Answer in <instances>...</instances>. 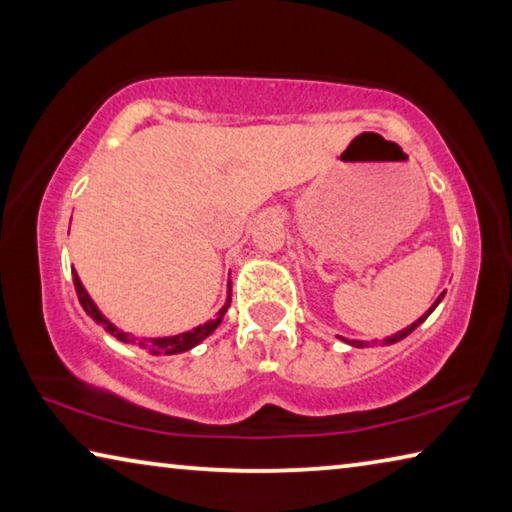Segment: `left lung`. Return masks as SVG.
Segmentation results:
<instances>
[{"label": "left lung", "mask_w": 512, "mask_h": 512, "mask_svg": "<svg viewBox=\"0 0 512 512\" xmlns=\"http://www.w3.org/2000/svg\"><path fill=\"white\" fill-rule=\"evenodd\" d=\"M445 298V293H440V296H438V300L436 302H433V305H431V309L427 311V314H424V316H420L418 320H415V323L413 325H409V327H404L402 329V332H397V334H393V336H388V339H384V341H381V345H393V343H397V341H402V339H406V336H409L411 332H413V329L415 327H418V325H422L424 323V320H427L429 318V314H431V311L433 309H436L438 307V302L440 300H443ZM345 343H350V345H354V348H368V341H348V339H343ZM372 343H377V341H372Z\"/></svg>", "instance_id": "left-lung-1"}]
</instances>
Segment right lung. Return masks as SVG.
I'll list each match as a JSON object with an SVG mask.
<instances>
[{
    "instance_id": "obj_1",
    "label": "right lung",
    "mask_w": 512,
    "mask_h": 512,
    "mask_svg": "<svg viewBox=\"0 0 512 512\" xmlns=\"http://www.w3.org/2000/svg\"><path fill=\"white\" fill-rule=\"evenodd\" d=\"M72 277H74L76 296H79V302H81V307L85 309V314L92 316L94 320H97L99 325H103V329H106V332H110L112 336H117L119 341L135 343V339H133L131 334L119 332V329H117L115 325H112L106 316L101 314V311L97 309V305H94V302H92V298L88 296V291L83 289V284H81L79 275H76L74 268H72ZM228 307H230V284H228V300H225V305L219 309V314H216L214 320H207L205 325L194 327L192 332H185V334H178V336H160V339H144V341H140L137 345H140V348H144V350H149L151 354H180V352L192 350L194 345L205 341L207 336H210V334L214 332V329L221 325V320H223V316H225V311H228Z\"/></svg>"
}]
</instances>
